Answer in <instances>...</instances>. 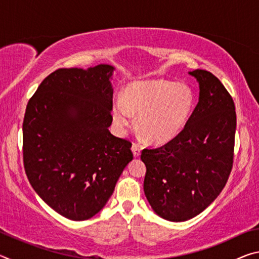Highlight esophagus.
<instances>
[{"label":"esophagus","instance_id":"obj_1","mask_svg":"<svg viewBox=\"0 0 259 259\" xmlns=\"http://www.w3.org/2000/svg\"><path fill=\"white\" fill-rule=\"evenodd\" d=\"M131 151L134 153L135 157H138L140 155V147L137 145V144H133V147H131Z\"/></svg>","mask_w":259,"mask_h":259}]
</instances>
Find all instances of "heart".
<instances>
[{
	"mask_svg": "<svg viewBox=\"0 0 259 259\" xmlns=\"http://www.w3.org/2000/svg\"><path fill=\"white\" fill-rule=\"evenodd\" d=\"M195 97L185 83L163 78L134 82L126 87L123 99L113 104V120L124 131L137 115L136 128L147 142L168 143L182 133L190 121Z\"/></svg>",
	"mask_w": 259,
	"mask_h": 259,
	"instance_id": "obj_1",
	"label": "heart"
}]
</instances>
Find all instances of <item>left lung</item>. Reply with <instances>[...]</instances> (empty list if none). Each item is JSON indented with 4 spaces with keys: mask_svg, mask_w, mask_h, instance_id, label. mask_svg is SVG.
Instances as JSON below:
<instances>
[{
    "mask_svg": "<svg viewBox=\"0 0 259 259\" xmlns=\"http://www.w3.org/2000/svg\"><path fill=\"white\" fill-rule=\"evenodd\" d=\"M199 82V103L176 138L143 150L144 192L152 209L170 222H185L211 204L233 165L236 114L223 83L208 71L190 72Z\"/></svg>",
    "mask_w": 259,
    "mask_h": 259,
    "instance_id": "left-lung-1",
    "label": "left lung"
}]
</instances>
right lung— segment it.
<instances>
[{"mask_svg":"<svg viewBox=\"0 0 259 259\" xmlns=\"http://www.w3.org/2000/svg\"><path fill=\"white\" fill-rule=\"evenodd\" d=\"M114 67L59 68L38 85L23 123L25 171L38 196L72 221L102 210L134 159L109 133Z\"/></svg>","mask_w":259,"mask_h":259,"instance_id":"1","label":"right lung"}]
</instances>
